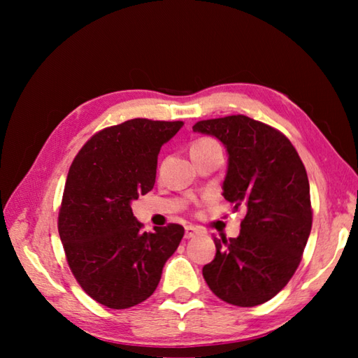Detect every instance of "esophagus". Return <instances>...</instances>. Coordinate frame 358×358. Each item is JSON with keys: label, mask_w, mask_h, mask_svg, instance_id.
I'll list each match as a JSON object with an SVG mask.
<instances>
[{"label": "esophagus", "mask_w": 358, "mask_h": 358, "mask_svg": "<svg viewBox=\"0 0 358 358\" xmlns=\"http://www.w3.org/2000/svg\"><path fill=\"white\" fill-rule=\"evenodd\" d=\"M197 234H199V230L196 227H192V226L185 227V238H194Z\"/></svg>", "instance_id": "obj_1"}]
</instances>
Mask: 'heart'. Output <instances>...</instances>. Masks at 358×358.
<instances>
[{"label": "heart", "instance_id": "heart-1", "mask_svg": "<svg viewBox=\"0 0 358 358\" xmlns=\"http://www.w3.org/2000/svg\"><path fill=\"white\" fill-rule=\"evenodd\" d=\"M210 143H215V141H211V138H199V141H196L191 145V150L203 147V145H210Z\"/></svg>", "mask_w": 358, "mask_h": 358}]
</instances>
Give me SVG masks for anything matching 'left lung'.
I'll return each mask as SVG.
<instances>
[{"label": "left lung", "mask_w": 358, "mask_h": 358, "mask_svg": "<svg viewBox=\"0 0 358 358\" xmlns=\"http://www.w3.org/2000/svg\"><path fill=\"white\" fill-rule=\"evenodd\" d=\"M194 132L227 151L222 196L243 205L237 238H215L216 256L202 268L208 287L237 306H257L286 286L311 232L310 181L286 136L245 115L199 121Z\"/></svg>", "instance_id": "8db88e82"}]
</instances>
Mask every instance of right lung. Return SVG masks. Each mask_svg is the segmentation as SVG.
Masks as SVG:
<instances>
[{
    "instance_id": "add662e5",
    "label": "right lung",
    "mask_w": 358,
    "mask_h": 358,
    "mask_svg": "<svg viewBox=\"0 0 358 358\" xmlns=\"http://www.w3.org/2000/svg\"><path fill=\"white\" fill-rule=\"evenodd\" d=\"M183 121L136 118L98 132L78 151L66 180L58 232L82 289L112 310L155 292L177 251L180 224L141 232L131 203L153 189L157 155Z\"/></svg>"
}]
</instances>
